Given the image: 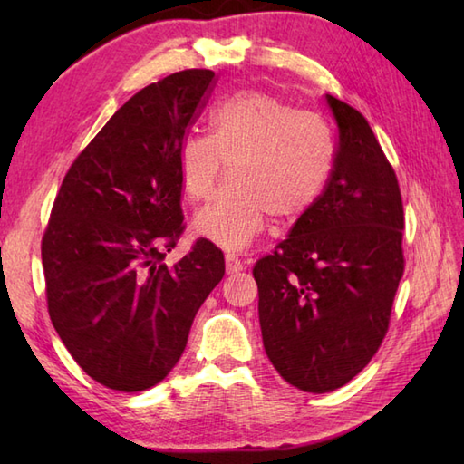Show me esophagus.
Segmentation results:
<instances>
[{
	"mask_svg": "<svg viewBox=\"0 0 464 464\" xmlns=\"http://www.w3.org/2000/svg\"><path fill=\"white\" fill-rule=\"evenodd\" d=\"M225 271H227V275H235V273L243 271V261L237 257V255L227 253L225 255Z\"/></svg>",
	"mask_w": 464,
	"mask_h": 464,
	"instance_id": "esophagus-1",
	"label": "esophagus"
}]
</instances>
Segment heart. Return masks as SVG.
Instances as JSON below:
<instances>
[{
	"mask_svg": "<svg viewBox=\"0 0 464 464\" xmlns=\"http://www.w3.org/2000/svg\"><path fill=\"white\" fill-rule=\"evenodd\" d=\"M179 177L191 201H207L195 229L219 247L237 251L277 223L299 219L319 199L334 161L327 121L263 92H241L215 107L209 135L189 133L179 145Z\"/></svg>",
	"mask_w": 464,
	"mask_h": 464,
	"instance_id": "1",
	"label": "heart"
}]
</instances>
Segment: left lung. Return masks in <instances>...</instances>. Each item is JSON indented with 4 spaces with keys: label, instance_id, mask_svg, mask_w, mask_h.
<instances>
[{
    "label": "left lung",
    "instance_id": "1",
    "mask_svg": "<svg viewBox=\"0 0 464 464\" xmlns=\"http://www.w3.org/2000/svg\"><path fill=\"white\" fill-rule=\"evenodd\" d=\"M327 103L339 127L329 181L253 267L265 353L304 392L341 389L367 367L405 271L395 169L354 107L333 95Z\"/></svg>",
    "mask_w": 464,
    "mask_h": 464
}]
</instances>
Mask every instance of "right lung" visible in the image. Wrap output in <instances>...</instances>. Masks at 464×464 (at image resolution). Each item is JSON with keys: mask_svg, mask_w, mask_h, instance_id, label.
I'll use <instances>...</instances> for the list:
<instances>
[{"mask_svg": "<svg viewBox=\"0 0 464 464\" xmlns=\"http://www.w3.org/2000/svg\"><path fill=\"white\" fill-rule=\"evenodd\" d=\"M215 85L185 69L143 87L75 157L42 239L47 311L75 362L103 387L137 392L185 351L203 301L225 275L221 249L183 235L179 145Z\"/></svg>", "mask_w": 464, "mask_h": 464, "instance_id": "obj_1", "label": "right lung"}]
</instances>
